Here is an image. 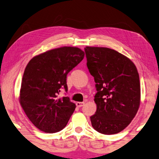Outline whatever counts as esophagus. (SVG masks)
I'll return each instance as SVG.
<instances>
[{
  "label": "esophagus",
  "instance_id": "esophagus-1",
  "mask_svg": "<svg viewBox=\"0 0 159 159\" xmlns=\"http://www.w3.org/2000/svg\"><path fill=\"white\" fill-rule=\"evenodd\" d=\"M84 105V102H77L76 103V106H77L78 108H80V107H82Z\"/></svg>",
  "mask_w": 159,
  "mask_h": 159
}]
</instances>
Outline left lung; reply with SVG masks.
Masks as SVG:
<instances>
[{"mask_svg": "<svg viewBox=\"0 0 159 159\" xmlns=\"http://www.w3.org/2000/svg\"><path fill=\"white\" fill-rule=\"evenodd\" d=\"M87 66L96 83L97 108L92 127L104 134L118 133L131 123L140 103L139 77L130 60L108 48H84Z\"/></svg>", "mask_w": 159, "mask_h": 159, "instance_id": "left-lung-1", "label": "left lung"}]
</instances>
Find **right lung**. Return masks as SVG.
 Segmentation results:
<instances>
[{"mask_svg": "<svg viewBox=\"0 0 159 159\" xmlns=\"http://www.w3.org/2000/svg\"><path fill=\"white\" fill-rule=\"evenodd\" d=\"M77 47H61L46 51L31 60L23 75L20 102L34 126L47 133H55L66 126L76 106L67 92V75L84 58Z\"/></svg>", "mask_w": 159, "mask_h": 159, "instance_id": "obj_1", "label": "right lung"}]
</instances>
